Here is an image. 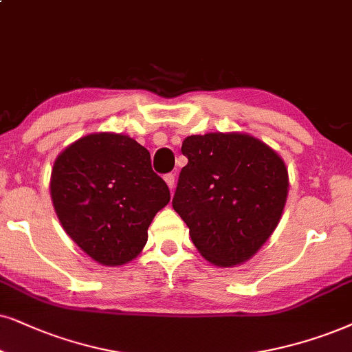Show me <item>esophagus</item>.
Masks as SVG:
<instances>
[{
  "mask_svg": "<svg viewBox=\"0 0 352 352\" xmlns=\"http://www.w3.org/2000/svg\"><path fill=\"white\" fill-rule=\"evenodd\" d=\"M164 180H166V184L168 188H170V191L175 188V175H173V173H167V175L164 177Z\"/></svg>",
  "mask_w": 352,
  "mask_h": 352,
  "instance_id": "esophagus-1",
  "label": "esophagus"
}]
</instances>
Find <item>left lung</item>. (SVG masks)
<instances>
[{
	"label": "left lung",
	"mask_w": 352,
	"mask_h": 352,
	"mask_svg": "<svg viewBox=\"0 0 352 352\" xmlns=\"http://www.w3.org/2000/svg\"><path fill=\"white\" fill-rule=\"evenodd\" d=\"M172 206L197 250L219 268L255 255L281 221L289 193L281 155L248 133L186 136Z\"/></svg>",
	"instance_id": "1"
}]
</instances>
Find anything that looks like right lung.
<instances>
[{"instance_id": "add662e5", "label": "right lung", "mask_w": 352, "mask_h": 352, "mask_svg": "<svg viewBox=\"0 0 352 352\" xmlns=\"http://www.w3.org/2000/svg\"><path fill=\"white\" fill-rule=\"evenodd\" d=\"M53 208L81 250L104 266L140 255L148 229L170 191L153 172L149 151L122 133H91L58 154L52 168Z\"/></svg>"}]
</instances>
